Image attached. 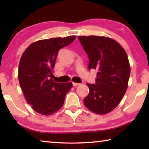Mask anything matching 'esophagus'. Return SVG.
<instances>
[{
    "mask_svg": "<svg viewBox=\"0 0 149 149\" xmlns=\"http://www.w3.org/2000/svg\"><path fill=\"white\" fill-rule=\"evenodd\" d=\"M72 84L74 86H77V85H80V84H78V83H74V82H72Z\"/></svg>",
    "mask_w": 149,
    "mask_h": 149,
    "instance_id": "esophagus-1",
    "label": "esophagus"
}]
</instances>
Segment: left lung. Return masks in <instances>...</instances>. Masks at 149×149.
<instances>
[{
	"label": "left lung",
	"instance_id": "1",
	"mask_svg": "<svg viewBox=\"0 0 149 149\" xmlns=\"http://www.w3.org/2000/svg\"><path fill=\"white\" fill-rule=\"evenodd\" d=\"M89 59L88 69L97 70L95 84H87L89 93L85 107L98 114H106L117 107L125 95L130 75V65L123 47L106 37L79 36Z\"/></svg>",
	"mask_w": 149,
	"mask_h": 149
}]
</instances>
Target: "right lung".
Returning a JSON list of instances; mask_svg holds the SVG:
<instances>
[{
  "label": "right lung",
  "mask_w": 149,
  "mask_h": 149,
  "mask_svg": "<svg viewBox=\"0 0 149 149\" xmlns=\"http://www.w3.org/2000/svg\"><path fill=\"white\" fill-rule=\"evenodd\" d=\"M75 36L40 40L27 48L20 59L18 79L25 99L35 112L50 115L64 104L72 83L53 81L52 69L60 49L74 41Z\"/></svg>",
  "instance_id": "right-lung-1"
}]
</instances>
